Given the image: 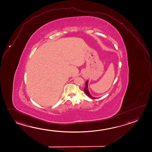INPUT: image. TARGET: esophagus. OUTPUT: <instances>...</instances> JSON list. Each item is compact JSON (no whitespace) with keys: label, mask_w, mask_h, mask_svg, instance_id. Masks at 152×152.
I'll return each instance as SVG.
<instances>
[{"label":"esophagus","mask_w":152,"mask_h":152,"mask_svg":"<svg viewBox=\"0 0 152 152\" xmlns=\"http://www.w3.org/2000/svg\"><path fill=\"white\" fill-rule=\"evenodd\" d=\"M83 76L84 78H85V79H87V78H88V75H87L86 73H84V74H83Z\"/></svg>","instance_id":"esophagus-1"}]
</instances>
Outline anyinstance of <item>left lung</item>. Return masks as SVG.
<instances>
[{"instance_id":"left-lung-1","label":"left lung","mask_w":152,"mask_h":152,"mask_svg":"<svg viewBox=\"0 0 152 152\" xmlns=\"http://www.w3.org/2000/svg\"><path fill=\"white\" fill-rule=\"evenodd\" d=\"M88 80H87V81H86V83H85V87L84 89L85 93L88 96H89V97L92 98V99H95L96 98H95V97H92V95L90 94V92L88 91Z\"/></svg>"}]
</instances>
